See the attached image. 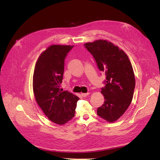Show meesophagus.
<instances>
[{
  "label": "esophagus",
  "mask_w": 160,
  "mask_h": 160,
  "mask_svg": "<svg viewBox=\"0 0 160 160\" xmlns=\"http://www.w3.org/2000/svg\"><path fill=\"white\" fill-rule=\"evenodd\" d=\"M81 95H82V96H83V97H87V96H89V93H82Z\"/></svg>",
  "instance_id": "esophagus-1"
}]
</instances>
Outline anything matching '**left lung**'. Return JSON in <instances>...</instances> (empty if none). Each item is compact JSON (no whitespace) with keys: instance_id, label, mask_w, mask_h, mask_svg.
I'll return each instance as SVG.
<instances>
[{"instance_id":"1","label":"left lung","mask_w":160,"mask_h":160,"mask_svg":"<svg viewBox=\"0 0 160 160\" xmlns=\"http://www.w3.org/2000/svg\"><path fill=\"white\" fill-rule=\"evenodd\" d=\"M94 58L98 69L106 75L101 89L104 102L97 109V114L108 122L120 118L131 104L135 80L131 63L124 51L105 40L84 45Z\"/></svg>"}]
</instances>
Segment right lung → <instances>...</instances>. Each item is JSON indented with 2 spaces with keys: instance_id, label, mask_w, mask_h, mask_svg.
<instances>
[{
  "instance_id": "right-lung-1",
  "label": "right lung",
  "mask_w": 160,
  "mask_h": 160,
  "mask_svg": "<svg viewBox=\"0 0 160 160\" xmlns=\"http://www.w3.org/2000/svg\"><path fill=\"white\" fill-rule=\"evenodd\" d=\"M73 46L53 45L43 52L36 63L33 91L39 107L51 121L64 124L75 116L79 98L60 88L64 60Z\"/></svg>"
}]
</instances>
